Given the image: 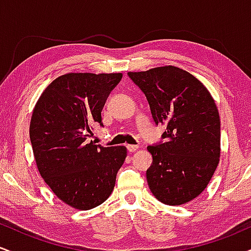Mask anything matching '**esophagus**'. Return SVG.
<instances>
[{
    "mask_svg": "<svg viewBox=\"0 0 251 251\" xmlns=\"http://www.w3.org/2000/svg\"><path fill=\"white\" fill-rule=\"evenodd\" d=\"M126 148H127L128 152H134V151H137L138 149H139V146H138V145H127Z\"/></svg>",
    "mask_w": 251,
    "mask_h": 251,
    "instance_id": "obj_1",
    "label": "esophagus"
}]
</instances>
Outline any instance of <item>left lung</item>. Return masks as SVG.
<instances>
[{
	"mask_svg": "<svg viewBox=\"0 0 251 251\" xmlns=\"http://www.w3.org/2000/svg\"><path fill=\"white\" fill-rule=\"evenodd\" d=\"M127 75L145 94L155 125H166L165 140L148 146L150 190L168 205L188 203L206 188L220 162L217 106L200 80L175 66Z\"/></svg>",
	"mask_w": 251,
	"mask_h": 251,
	"instance_id": "obj_1",
	"label": "left lung"
}]
</instances>
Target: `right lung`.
<instances>
[{"mask_svg":"<svg viewBox=\"0 0 251 251\" xmlns=\"http://www.w3.org/2000/svg\"><path fill=\"white\" fill-rule=\"evenodd\" d=\"M122 73H68L42 92L30 120L29 135L40 175L66 204L89 210L112 194L125 162V146L86 143Z\"/></svg>","mask_w":251,"mask_h":251,"instance_id":"1","label":"right lung"}]
</instances>
